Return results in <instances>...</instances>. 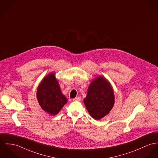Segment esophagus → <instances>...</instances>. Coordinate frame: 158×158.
<instances>
[{
    "label": "esophagus",
    "instance_id": "1",
    "mask_svg": "<svg viewBox=\"0 0 158 158\" xmlns=\"http://www.w3.org/2000/svg\"><path fill=\"white\" fill-rule=\"evenodd\" d=\"M81 98L79 96H77L74 98H73V101H78L79 102V101H81Z\"/></svg>",
    "mask_w": 158,
    "mask_h": 158
}]
</instances>
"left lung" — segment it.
I'll use <instances>...</instances> for the list:
<instances>
[{"label": "left lung", "instance_id": "obj_1", "mask_svg": "<svg viewBox=\"0 0 158 158\" xmlns=\"http://www.w3.org/2000/svg\"><path fill=\"white\" fill-rule=\"evenodd\" d=\"M84 102L93 118L99 120L103 118L109 114L115 103V96L110 83L103 76H97L89 85Z\"/></svg>", "mask_w": 158, "mask_h": 158}]
</instances>
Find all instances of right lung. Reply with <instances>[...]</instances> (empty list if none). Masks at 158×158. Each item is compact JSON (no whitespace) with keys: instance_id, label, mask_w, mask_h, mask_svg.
Listing matches in <instances>:
<instances>
[{"instance_id":"1","label":"right lung","mask_w":158,"mask_h":158,"mask_svg":"<svg viewBox=\"0 0 158 158\" xmlns=\"http://www.w3.org/2000/svg\"><path fill=\"white\" fill-rule=\"evenodd\" d=\"M36 98L41 108L51 115L58 114L67 102L54 73L43 77L37 88Z\"/></svg>"}]
</instances>
